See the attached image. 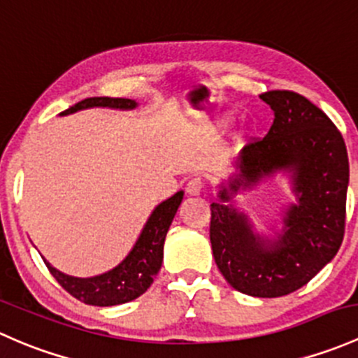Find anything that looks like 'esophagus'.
Listing matches in <instances>:
<instances>
[{"label":"esophagus","instance_id":"1","mask_svg":"<svg viewBox=\"0 0 358 358\" xmlns=\"http://www.w3.org/2000/svg\"><path fill=\"white\" fill-rule=\"evenodd\" d=\"M203 187H205V179L200 178V176H194V178L187 180L186 191L189 194H193V196H196V194H200L201 191H203Z\"/></svg>","mask_w":358,"mask_h":358}]
</instances>
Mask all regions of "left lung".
Wrapping results in <instances>:
<instances>
[{
    "instance_id": "1",
    "label": "left lung",
    "mask_w": 358,
    "mask_h": 358,
    "mask_svg": "<svg viewBox=\"0 0 358 358\" xmlns=\"http://www.w3.org/2000/svg\"><path fill=\"white\" fill-rule=\"evenodd\" d=\"M260 98L274 110V122L264 138L245 146L239 174L219 198L229 201L239 189L286 171L298 203L286 212L285 229L275 241L253 233L243 212L212 203L210 243L217 267L234 289L278 298L307 285L343 243L348 155L336 125L305 96L278 90Z\"/></svg>"
}]
</instances>
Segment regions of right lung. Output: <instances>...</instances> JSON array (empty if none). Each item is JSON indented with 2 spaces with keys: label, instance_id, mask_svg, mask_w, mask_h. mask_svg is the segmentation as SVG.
<instances>
[{
  "label": "right lung",
  "instance_id": "right-lung-1",
  "mask_svg": "<svg viewBox=\"0 0 358 358\" xmlns=\"http://www.w3.org/2000/svg\"><path fill=\"white\" fill-rule=\"evenodd\" d=\"M90 106H110V108L127 110L134 108L136 101L127 98L108 96L86 98L62 112V115L90 108ZM182 191H179L153 210L132 252L125 257L122 264H119L112 271L101 275H94V278L80 279L57 271L44 260L48 271L67 293L87 305L112 307V305L127 303V301L141 296L152 286L153 278L160 271L162 260H164L165 236H167L180 201H182Z\"/></svg>",
  "mask_w": 358,
  "mask_h": 358
}]
</instances>
